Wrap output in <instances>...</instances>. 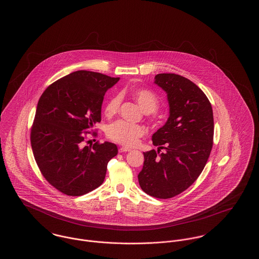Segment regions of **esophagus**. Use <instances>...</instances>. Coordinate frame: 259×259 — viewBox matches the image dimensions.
Returning <instances> with one entry per match:
<instances>
[{
    "label": "esophagus",
    "mask_w": 259,
    "mask_h": 259,
    "mask_svg": "<svg viewBox=\"0 0 259 259\" xmlns=\"http://www.w3.org/2000/svg\"><path fill=\"white\" fill-rule=\"evenodd\" d=\"M130 150H131V148H126V147L119 148V152H127V151H130Z\"/></svg>",
    "instance_id": "esophagus-1"
}]
</instances>
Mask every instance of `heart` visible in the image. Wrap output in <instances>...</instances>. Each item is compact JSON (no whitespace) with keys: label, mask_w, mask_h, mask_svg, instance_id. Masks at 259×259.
<instances>
[{"label":"heart","mask_w":259,"mask_h":259,"mask_svg":"<svg viewBox=\"0 0 259 259\" xmlns=\"http://www.w3.org/2000/svg\"><path fill=\"white\" fill-rule=\"evenodd\" d=\"M130 94L145 112H153L159 107V99L151 90L145 88H132L130 90ZM121 100L122 98L119 94L111 97L105 108L106 114L109 116L115 114L120 108ZM145 133L146 129L144 126L140 124L129 123L124 120H117L111 123L107 129V136L110 140L127 147L137 145L140 138L145 135Z\"/></svg>","instance_id":"1"}]
</instances>
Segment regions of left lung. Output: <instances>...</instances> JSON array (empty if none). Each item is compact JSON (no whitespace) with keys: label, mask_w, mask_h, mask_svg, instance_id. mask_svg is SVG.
<instances>
[{"label":"left lung","mask_w":259,"mask_h":259,"mask_svg":"<svg viewBox=\"0 0 259 259\" xmlns=\"http://www.w3.org/2000/svg\"><path fill=\"white\" fill-rule=\"evenodd\" d=\"M154 79L167 92L170 116L152 143L165 151L144 152L138 179L148 195L169 199L186 190L203 171L212 148L213 114L208 97L188 78L158 74Z\"/></svg>","instance_id":"8db88e82"}]
</instances>
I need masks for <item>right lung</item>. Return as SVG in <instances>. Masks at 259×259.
Returning <instances> with one entry per match:
<instances>
[{
  "mask_svg": "<svg viewBox=\"0 0 259 259\" xmlns=\"http://www.w3.org/2000/svg\"><path fill=\"white\" fill-rule=\"evenodd\" d=\"M119 77L76 71L54 81L37 103L31 146L37 167L50 185L68 196H80L103 184L107 165L118 149L97 141L85 144L93 124L101 121L105 93Z\"/></svg>",
  "mask_w": 259,
  "mask_h": 259,
  "instance_id": "obj_1",
  "label": "right lung"
}]
</instances>
